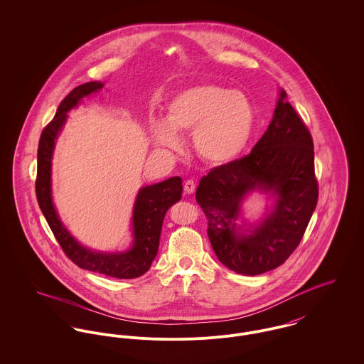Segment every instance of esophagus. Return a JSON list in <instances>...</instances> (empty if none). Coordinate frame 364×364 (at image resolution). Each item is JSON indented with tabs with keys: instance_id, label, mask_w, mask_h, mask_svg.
<instances>
[{
	"instance_id": "1",
	"label": "esophagus",
	"mask_w": 364,
	"mask_h": 364,
	"mask_svg": "<svg viewBox=\"0 0 364 364\" xmlns=\"http://www.w3.org/2000/svg\"><path fill=\"white\" fill-rule=\"evenodd\" d=\"M194 188H196V183H194L192 179L185 181V183H183V191H185V193H193Z\"/></svg>"
}]
</instances>
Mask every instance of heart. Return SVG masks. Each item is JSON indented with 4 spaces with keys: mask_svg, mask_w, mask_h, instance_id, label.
Listing matches in <instances>:
<instances>
[{
    "mask_svg": "<svg viewBox=\"0 0 364 364\" xmlns=\"http://www.w3.org/2000/svg\"><path fill=\"white\" fill-rule=\"evenodd\" d=\"M167 122L153 127L157 145L178 149V134L193 132L197 156L208 164H225L236 159L248 144L255 107L242 91L207 84L182 91L167 106Z\"/></svg>",
    "mask_w": 364,
    "mask_h": 364,
    "instance_id": "b5f03b06",
    "label": "heart"
}]
</instances>
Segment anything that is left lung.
<instances>
[{"mask_svg": "<svg viewBox=\"0 0 364 364\" xmlns=\"http://www.w3.org/2000/svg\"><path fill=\"white\" fill-rule=\"evenodd\" d=\"M259 188L277 197L272 211L244 231L235 225L245 194ZM318 185L314 141L280 91L267 132L250 154L203 176L196 200L208 220V239L230 270L255 276L289 259L315 211Z\"/></svg>", "mask_w": 364, "mask_h": 364, "instance_id": "1", "label": "left lung"}]
</instances>
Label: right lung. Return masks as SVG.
I'll use <instances>...</instances> for the list:
<instances>
[{
  "instance_id": "obj_1",
  "label": "right lung",
  "mask_w": 364,
  "mask_h": 364,
  "mask_svg": "<svg viewBox=\"0 0 364 364\" xmlns=\"http://www.w3.org/2000/svg\"><path fill=\"white\" fill-rule=\"evenodd\" d=\"M102 88L103 84L99 81L85 82L74 88L60 102L52 122L43 129L37 150L36 194L55 239L77 267L116 279H135L149 270L157 255L166 213L182 197V179L179 176L145 186L139 191L132 214L134 244L125 252H97L75 242L58 217L50 196L53 146L66 122L68 112L75 107L82 97L97 92Z\"/></svg>"
}]
</instances>
